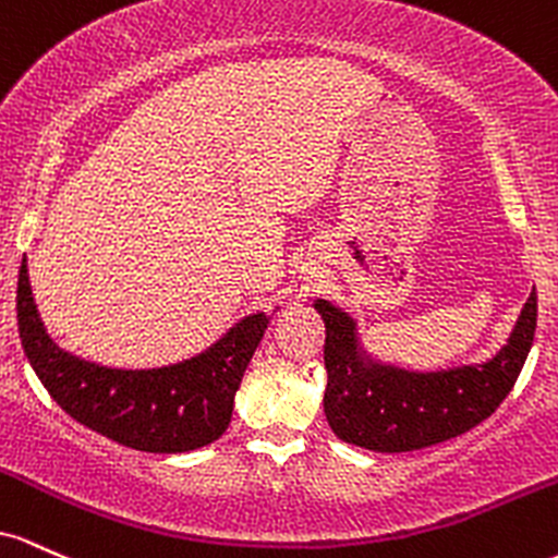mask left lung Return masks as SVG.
<instances>
[{
  "instance_id": "1",
  "label": "left lung",
  "mask_w": 558,
  "mask_h": 558,
  "mask_svg": "<svg viewBox=\"0 0 558 558\" xmlns=\"http://www.w3.org/2000/svg\"><path fill=\"white\" fill-rule=\"evenodd\" d=\"M327 327L324 414L340 440L377 453H405L446 442L485 422L504 403L522 372L537 324V295L530 292L506 345L485 363L409 372L377 361L359 340L353 316L316 300Z\"/></svg>"
}]
</instances>
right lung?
<instances>
[{"instance_id":"add662e5","label":"right lung","mask_w":558,"mask_h":558,"mask_svg":"<svg viewBox=\"0 0 558 558\" xmlns=\"http://www.w3.org/2000/svg\"><path fill=\"white\" fill-rule=\"evenodd\" d=\"M266 327V313H250L208 350L171 366H99L54 345L21 263L17 331L36 377L65 414L144 453H186L227 432L242 374Z\"/></svg>"}]
</instances>
